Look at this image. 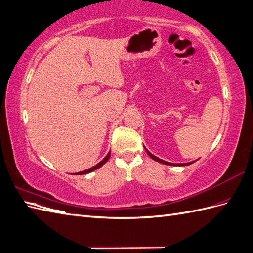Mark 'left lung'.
<instances>
[{
  "instance_id": "left-lung-1",
  "label": "left lung",
  "mask_w": 253,
  "mask_h": 253,
  "mask_svg": "<svg viewBox=\"0 0 253 253\" xmlns=\"http://www.w3.org/2000/svg\"><path fill=\"white\" fill-rule=\"evenodd\" d=\"M146 151H147V154L149 155V157H150L151 159H154L155 161H158V162H160V164H164V165H167V166H179V167H181V166H189V165H192V164H194V162H195V161H192V162H187V164H172V162H168V161H165V160H162V159H159L158 157H156L155 155L149 153L147 149H146Z\"/></svg>"
}]
</instances>
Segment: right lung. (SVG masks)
Here are the masks:
<instances>
[{"label": "right lung", "mask_w": 253, "mask_h": 253, "mask_svg": "<svg viewBox=\"0 0 253 253\" xmlns=\"http://www.w3.org/2000/svg\"><path fill=\"white\" fill-rule=\"evenodd\" d=\"M109 157H110V151H109V153L107 154V156H106L105 157V158L102 160V161H100V162H98V164L96 165V166H94V167H92V168H89V169H87V170H84V171H81V172H78V173H75L76 174V175H77V174H78V175H81V174H87V173H89V172H93V171H95V170H97L98 169V168H100V167H102L103 165H105L106 164V162H107L108 161V159H109Z\"/></svg>", "instance_id": "right-lung-1"}]
</instances>
